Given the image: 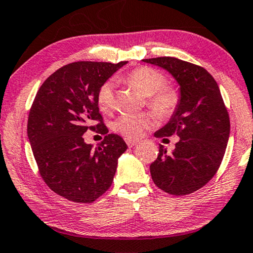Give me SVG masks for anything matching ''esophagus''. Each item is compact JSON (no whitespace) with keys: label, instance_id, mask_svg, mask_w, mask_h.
I'll return each instance as SVG.
<instances>
[{"label":"esophagus","instance_id":"esophagus-1","mask_svg":"<svg viewBox=\"0 0 253 253\" xmlns=\"http://www.w3.org/2000/svg\"><path fill=\"white\" fill-rule=\"evenodd\" d=\"M125 141H126V143H127V145L129 148H131V147H134V145H136L137 143H138V141L137 140H133V138H125Z\"/></svg>","mask_w":253,"mask_h":253}]
</instances>
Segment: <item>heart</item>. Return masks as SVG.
<instances>
[{"label": "heart", "instance_id": "heart-1", "mask_svg": "<svg viewBox=\"0 0 253 253\" xmlns=\"http://www.w3.org/2000/svg\"><path fill=\"white\" fill-rule=\"evenodd\" d=\"M123 81L148 97V105L161 116H169L179 104V94L173 88H164L165 77L157 70L141 66L131 71ZM115 104V84L112 81L103 84L97 92V105L102 112H109ZM156 118L150 113H124L112 123V129L128 138L142 136L155 126Z\"/></svg>", "mask_w": 253, "mask_h": 253}]
</instances>
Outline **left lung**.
Listing matches in <instances>:
<instances>
[{"instance_id":"1","label":"left lung","mask_w":253,"mask_h":253,"mask_svg":"<svg viewBox=\"0 0 253 253\" xmlns=\"http://www.w3.org/2000/svg\"><path fill=\"white\" fill-rule=\"evenodd\" d=\"M166 70L180 86V98L169 122L156 137L177 135L172 152L159 147L150 165L154 182L167 194L183 196L204 187L214 176L228 143L230 123L219 86L202 66L157 57L143 59Z\"/></svg>"}]
</instances>
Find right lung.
<instances>
[{"label":"right lung","instance_id":"right-lung-1","mask_svg":"<svg viewBox=\"0 0 253 253\" xmlns=\"http://www.w3.org/2000/svg\"><path fill=\"white\" fill-rule=\"evenodd\" d=\"M125 64H67L42 84L32 104L27 136L39 172L54 193L69 201L92 203L101 197L126 151L123 137L108 134L97 105L99 88ZM88 129L107 134L97 148L83 140Z\"/></svg>","mask_w":253,"mask_h":253}]
</instances>
